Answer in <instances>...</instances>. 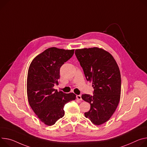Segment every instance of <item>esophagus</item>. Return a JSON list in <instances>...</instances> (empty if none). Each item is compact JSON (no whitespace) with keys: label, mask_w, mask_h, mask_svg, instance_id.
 Listing matches in <instances>:
<instances>
[{"label":"esophagus","mask_w":147,"mask_h":147,"mask_svg":"<svg viewBox=\"0 0 147 147\" xmlns=\"http://www.w3.org/2000/svg\"><path fill=\"white\" fill-rule=\"evenodd\" d=\"M76 98L78 99V100H79L80 101H82V96H80V95H77V96H76Z\"/></svg>","instance_id":"obj_1"}]
</instances>
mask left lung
Returning a JSON list of instances; mask_svg holds the SVG:
<instances>
[{"label": "left lung", "instance_id": "1", "mask_svg": "<svg viewBox=\"0 0 147 147\" xmlns=\"http://www.w3.org/2000/svg\"><path fill=\"white\" fill-rule=\"evenodd\" d=\"M75 54L94 89L92 96H82L91 106L84 115L94 124L101 125L111 117L119 102L121 80L118 64L110 53L101 48L76 49Z\"/></svg>", "mask_w": 147, "mask_h": 147}]
</instances>
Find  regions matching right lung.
I'll list each match as a JSON object with an SVG mask.
<instances>
[{
  "label": "right lung",
  "mask_w": 147,
  "mask_h": 147,
  "mask_svg": "<svg viewBox=\"0 0 147 147\" xmlns=\"http://www.w3.org/2000/svg\"><path fill=\"white\" fill-rule=\"evenodd\" d=\"M74 49L50 47L31 62L28 73L27 94L30 107L40 121L54 125L64 115V106L74 100L73 92L65 94L53 87L59 84L61 66L73 55Z\"/></svg>",
  "instance_id": "1"
}]
</instances>
